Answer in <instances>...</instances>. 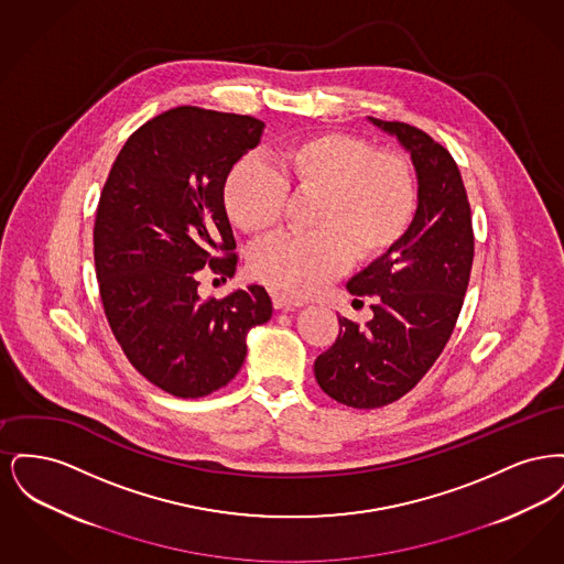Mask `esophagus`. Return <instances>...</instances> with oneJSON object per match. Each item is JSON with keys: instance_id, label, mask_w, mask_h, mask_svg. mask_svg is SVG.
Wrapping results in <instances>:
<instances>
[{"instance_id": "1", "label": "esophagus", "mask_w": 564, "mask_h": 564, "mask_svg": "<svg viewBox=\"0 0 564 564\" xmlns=\"http://www.w3.org/2000/svg\"><path fill=\"white\" fill-rule=\"evenodd\" d=\"M272 306L274 308H279V311H292V308H297V306H302V300H295V297H290V295L285 294H272Z\"/></svg>"}]
</instances>
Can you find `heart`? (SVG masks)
<instances>
[{"instance_id":"b5f03b06","label":"heart","mask_w":564,"mask_h":564,"mask_svg":"<svg viewBox=\"0 0 564 564\" xmlns=\"http://www.w3.org/2000/svg\"><path fill=\"white\" fill-rule=\"evenodd\" d=\"M274 171L253 159L237 162L224 182L226 214L247 235L270 230L288 192L317 194L315 235H276L249 260L256 279L285 294L317 292L355 262L393 251L416 214V180L398 152H378L349 133H315L281 145Z\"/></svg>"}]
</instances>
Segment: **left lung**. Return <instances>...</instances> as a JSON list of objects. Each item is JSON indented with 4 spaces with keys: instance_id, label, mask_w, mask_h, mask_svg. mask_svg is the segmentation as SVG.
<instances>
[{
    "instance_id": "obj_1",
    "label": "left lung",
    "mask_w": 564,
    "mask_h": 564,
    "mask_svg": "<svg viewBox=\"0 0 564 564\" xmlns=\"http://www.w3.org/2000/svg\"><path fill=\"white\" fill-rule=\"evenodd\" d=\"M410 152L419 207L400 245L355 274L350 294L375 300L359 327L338 317L336 343L315 359L323 391L350 408L398 402L430 372L455 329L474 264L467 192L451 152L405 122L370 118Z\"/></svg>"
}]
</instances>
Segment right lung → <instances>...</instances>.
Returning <instances> with one entry per match:
<instances>
[{
    "label": "right lung",
    "instance_id": "1",
    "mask_svg": "<svg viewBox=\"0 0 564 564\" xmlns=\"http://www.w3.org/2000/svg\"><path fill=\"white\" fill-rule=\"evenodd\" d=\"M262 131L251 116L169 109L127 139L99 198L93 241L109 327L134 370L175 398L226 387L247 332L272 315L262 285L198 295V270H237L224 182Z\"/></svg>",
    "mask_w": 564,
    "mask_h": 564
}]
</instances>
